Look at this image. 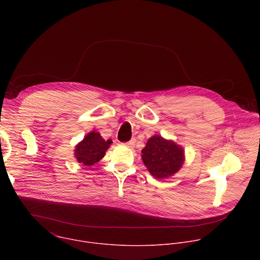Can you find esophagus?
Listing matches in <instances>:
<instances>
[{
	"mask_svg": "<svg viewBox=\"0 0 260 260\" xmlns=\"http://www.w3.org/2000/svg\"><path fill=\"white\" fill-rule=\"evenodd\" d=\"M136 144V139H132L129 142H127L125 145L128 147V148H133Z\"/></svg>",
	"mask_w": 260,
	"mask_h": 260,
	"instance_id": "1",
	"label": "esophagus"
}]
</instances>
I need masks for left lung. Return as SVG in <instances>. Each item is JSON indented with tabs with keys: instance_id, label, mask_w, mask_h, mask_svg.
<instances>
[{
	"instance_id": "8db88e82",
	"label": "left lung",
	"mask_w": 260,
	"mask_h": 260,
	"mask_svg": "<svg viewBox=\"0 0 260 260\" xmlns=\"http://www.w3.org/2000/svg\"><path fill=\"white\" fill-rule=\"evenodd\" d=\"M141 156L147 170L158 180L174 176L185 161L184 148L159 135L147 141Z\"/></svg>"
}]
</instances>
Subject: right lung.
Instances as JSON below:
<instances>
[{
    "instance_id": "add662e5",
    "label": "right lung",
    "mask_w": 260,
    "mask_h": 260,
    "mask_svg": "<svg viewBox=\"0 0 260 260\" xmlns=\"http://www.w3.org/2000/svg\"><path fill=\"white\" fill-rule=\"evenodd\" d=\"M112 140H104L100 133L89 132L82 141H80L74 150V156L78 162L85 167L93 166L99 162L106 154Z\"/></svg>"
}]
</instances>
